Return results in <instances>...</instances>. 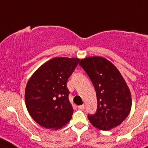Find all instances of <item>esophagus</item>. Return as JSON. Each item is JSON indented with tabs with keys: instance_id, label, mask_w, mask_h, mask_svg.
<instances>
[{
	"instance_id": "34e87169",
	"label": "esophagus",
	"mask_w": 148,
	"mask_h": 148,
	"mask_svg": "<svg viewBox=\"0 0 148 148\" xmlns=\"http://www.w3.org/2000/svg\"><path fill=\"white\" fill-rule=\"evenodd\" d=\"M78 108L80 110H84V108H85V105H84V104H82V105L78 106Z\"/></svg>"
}]
</instances>
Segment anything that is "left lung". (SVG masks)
I'll return each instance as SVG.
<instances>
[{"label":"left lung","instance_id":"obj_1","mask_svg":"<svg viewBox=\"0 0 148 148\" xmlns=\"http://www.w3.org/2000/svg\"><path fill=\"white\" fill-rule=\"evenodd\" d=\"M79 64L92 81L97 96V112L88 119L99 130H110L121 125L131 110L130 89L113 64L107 58L92 56Z\"/></svg>","mask_w":148,"mask_h":148}]
</instances>
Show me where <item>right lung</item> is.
I'll list each match as a JSON object with an SVG mask.
<instances>
[{
	"label": "right lung",
	"mask_w": 148,
	"mask_h": 148,
	"mask_svg": "<svg viewBox=\"0 0 148 148\" xmlns=\"http://www.w3.org/2000/svg\"><path fill=\"white\" fill-rule=\"evenodd\" d=\"M79 58L56 57L43 64L29 79L25 103L29 113L43 127L58 130L72 119L66 83Z\"/></svg>",
	"instance_id": "add662e5"
}]
</instances>
